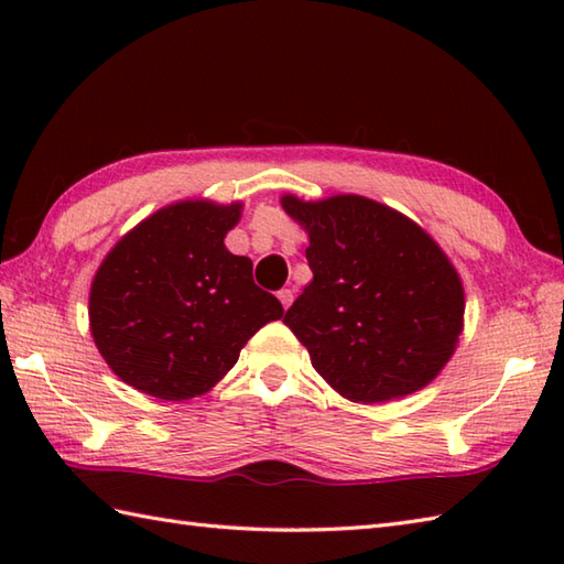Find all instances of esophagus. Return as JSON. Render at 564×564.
I'll return each mask as SVG.
<instances>
[{"instance_id":"34e87169","label":"esophagus","mask_w":564,"mask_h":564,"mask_svg":"<svg viewBox=\"0 0 564 564\" xmlns=\"http://www.w3.org/2000/svg\"><path fill=\"white\" fill-rule=\"evenodd\" d=\"M293 291L291 289H283V291H279V301H281V305H283V310H289L291 307V303H293Z\"/></svg>"}]
</instances>
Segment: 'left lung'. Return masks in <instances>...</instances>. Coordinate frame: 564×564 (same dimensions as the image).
Listing matches in <instances>:
<instances>
[{"label": "left lung", "mask_w": 564, "mask_h": 564, "mask_svg": "<svg viewBox=\"0 0 564 564\" xmlns=\"http://www.w3.org/2000/svg\"><path fill=\"white\" fill-rule=\"evenodd\" d=\"M310 237L313 281L283 322L317 373L351 402L426 388L458 346L465 291L436 239L382 203L339 194L281 196Z\"/></svg>", "instance_id": "8db88e82"}]
</instances>
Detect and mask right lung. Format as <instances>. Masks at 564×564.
I'll use <instances>...</instances> for the list:
<instances>
[{"label": "right lung", "mask_w": 564, "mask_h": 564, "mask_svg": "<svg viewBox=\"0 0 564 564\" xmlns=\"http://www.w3.org/2000/svg\"><path fill=\"white\" fill-rule=\"evenodd\" d=\"M239 218V200H176L104 257L89 291V329L128 386L166 402L198 398L267 322L283 317V305L251 279V259L225 247Z\"/></svg>", "instance_id": "obj_1"}]
</instances>
